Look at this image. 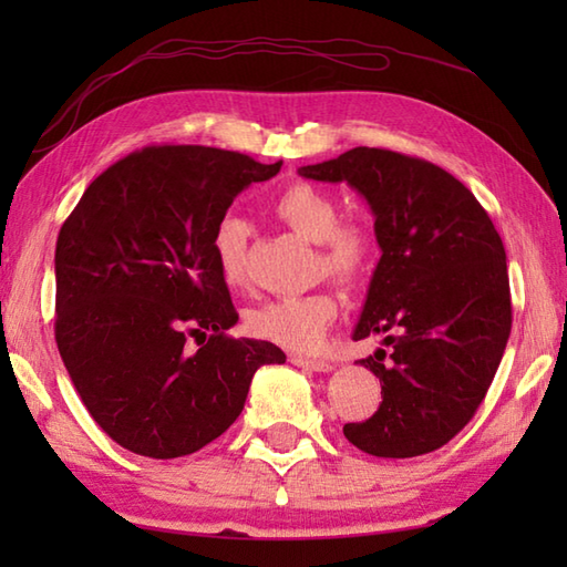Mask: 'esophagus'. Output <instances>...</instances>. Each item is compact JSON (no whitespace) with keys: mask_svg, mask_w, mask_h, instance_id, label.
Masks as SVG:
<instances>
[{"mask_svg":"<svg viewBox=\"0 0 567 567\" xmlns=\"http://www.w3.org/2000/svg\"><path fill=\"white\" fill-rule=\"evenodd\" d=\"M290 363L297 368H307V370H315V372H329L331 363L327 360H315V358H305V355H290Z\"/></svg>","mask_w":567,"mask_h":567,"instance_id":"obj_1","label":"esophagus"}]
</instances>
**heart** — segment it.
Here are the masks:
<instances>
[{"label":"heart","mask_w":567,"mask_h":567,"mask_svg":"<svg viewBox=\"0 0 567 567\" xmlns=\"http://www.w3.org/2000/svg\"><path fill=\"white\" fill-rule=\"evenodd\" d=\"M275 214L302 238L317 244L319 272L343 285L365 280L375 258V244L368 228L341 224V209L333 197L315 185L287 187L272 204ZM250 226L236 214H224L214 226L212 256L226 287L246 282V246ZM336 317V297L329 290L285 295L260 302L246 311V329L256 339L277 343L290 351L315 348Z\"/></svg>","instance_id":"heart-1"}]
</instances>
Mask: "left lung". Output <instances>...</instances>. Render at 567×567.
<instances>
[{
	"label": "left lung",
	"mask_w": 567,
	"mask_h": 567,
	"mask_svg": "<svg viewBox=\"0 0 567 567\" xmlns=\"http://www.w3.org/2000/svg\"><path fill=\"white\" fill-rule=\"evenodd\" d=\"M351 185L375 216L382 250L353 341L382 336L360 360L382 404L343 433L378 457H414L461 431L492 384L512 331L507 252L473 192L443 167L384 148H353L299 167Z\"/></svg>",
	"instance_id": "8db88e82"
}]
</instances>
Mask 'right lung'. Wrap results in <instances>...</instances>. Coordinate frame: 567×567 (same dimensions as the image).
I'll use <instances>...</instances> for the list:
<instances>
[{
	"mask_svg": "<svg viewBox=\"0 0 567 567\" xmlns=\"http://www.w3.org/2000/svg\"><path fill=\"white\" fill-rule=\"evenodd\" d=\"M248 155L151 146L94 179L55 244V343L82 404L126 451L189 455L244 412L268 341L238 321L212 256L216 221L252 183L280 173ZM198 341L189 352L186 339Z\"/></svg>",
	"mask_w": 567,
	"mask_h": 567,
	"instance_id": "add662e5",
	"label": "right lung"
}]
</instances>
